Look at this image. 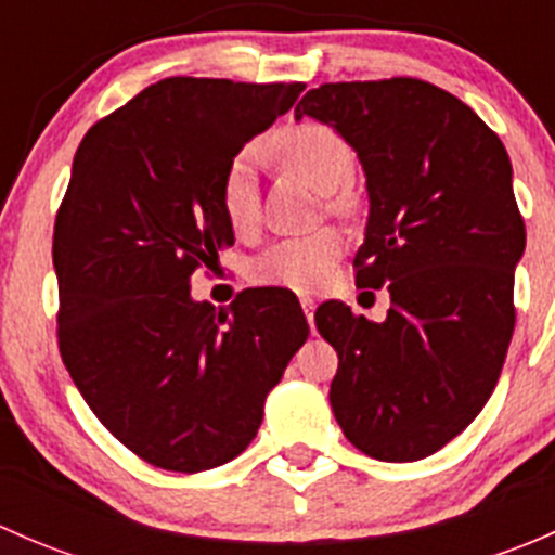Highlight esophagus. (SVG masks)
Returning <instances> with one entry per match:
<instances>
[{"mask_svg": "<svg viewBox=\"0 0 555 555\" xmlns=\"http://www.w3.org/2000/svg\"><path fill=\"white\" fill-rule=\"evenodd\" d=\"M300 306H304L306 319L313 322V298H309V295H300Z\"/></svg>", "mask_w": 555, "mask_h": 555, "instance_id": "1", "label": "esophagus"}]
</instances>
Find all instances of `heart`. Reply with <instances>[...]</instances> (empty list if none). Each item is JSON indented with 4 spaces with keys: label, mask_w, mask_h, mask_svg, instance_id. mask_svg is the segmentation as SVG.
Returning <instances> with one entry per match:
<instances>
[{
    "label": "heart",
    "mask_w": 555,
    "mask_h": 555,
    "mask_svg": "<svg viewBox=\"0 0 555 555\" xmlns=\"http://www.w3.org/2000/svg\"><path fill=\"white\" fill-rule=\"evenodd\" d=\"M268 153L284 169L309 182L317 193L327 195L333 209L349 206V195L340 193V188L349 182L354 171V150L335 128L324 122H300V126L284 128L271 139ZM222 209L236 231H249L257 222L260 198H257V155L251 150H242L228 164L225 177H222ZM340 251H344V242L333 231L287 238L257 257L251 276L262 284L309 293L327 282L330 268L338 260Z\"/></svg>",
    "instance_id": "b5f03b06"
}]
</instances>
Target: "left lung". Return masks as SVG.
I'll list each match as a JSON object with an SVG mask.
<instances>
[{"label":"left lung","instance_id":"8db88e82","mask_svg":"<svg viewBox=\"0 0 555 555\" xmlns=\"http://www.w3.org/2000/svg\"><path fill=\"white\" fill-rule=\"evenodd\" d=\"M295 117L335 128L365 171L360 287L389 289L384 322L340 300L313 313L338 351L330 405L351 446L418 462L456 438L494 391L516 309L526 228L494 131L413 77L311 88Z\"/></svg>","mask_w":555,"mask_h":555}]
</instances>
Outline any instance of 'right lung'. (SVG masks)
<instances>
[{
    "mask_svg": "<svg viewBox=\"0 0 555 555\" xmlns=\"http://www.w3.org/2000/svg\"><path fill=\"white\" fill-rule=\"evenodd\" d=\"M304 88L166 77L75 153L53 231L59 349L99 422L153 467L236 459L309 338L287 293L246 289L231 311L190 295V273L233 244L228 164Z\"/></svg>",
    "mask_w": 555,
    "mask_h": 555,
    "instance_id": "right-lung-1",
    "label": "right lung"
}]
</instances>
